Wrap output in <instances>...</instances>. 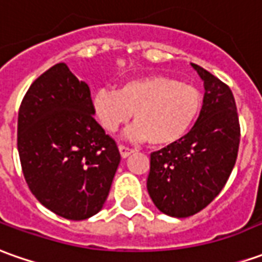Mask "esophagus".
Masks as SVG:
<instances>
[{"instance_id":"34e87169","label":"esophagus","mask_w":262,"mask_h":262,"mask_svg":"<svg viewBox=\"0 0 262 262\" xmlns=\"http://www.w3.org/2000/svg\"><path fill=\"white\" fill-rule=\"evenodd\" d=\"M119 152H120V156L124 159V158H127V156H130V155L133 154V149L127 147V146L120 145L119 146Z\"/></svg>"}]
</instances>
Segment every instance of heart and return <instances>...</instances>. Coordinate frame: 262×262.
I'll list each match as a JSON object with an SVG mask.
<instances>
[{"mask_svg":"<svg viewBox=\"0 0 262 262\" xmlns=\"http://www.w3.org/2000/svg\"><path fill=\"white\" fill-rule=\"evenodd\" d=\"M92 104L108 133H116L133 113L136 122L126 130V138L169 146L185 138L198 122L204 97L195 86L168 76H145L124 81L116 92L97 90Z\"/></svg>","mask_w":262,"mask_h":262,"instance_id":"1","label":"heart"}]
</instances>
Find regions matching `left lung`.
<instances>
[{"mask_svg": "<svg viewBox=\"0 0 262 262\" xmlns=\"http://www.w3.org/2000/svg\"><path fill=\"white\" fill-rule=\"evenodd\" d=\"M205 96L191 132L150 154L147 192L155 206L173 218H186L209 205L234 169L239 146L235 99L227 84L198 64Z\"/></svg>", "mask_w": 262, "mask_h": 262, "instance_id": "8db88e82", "label": "left lung"}]
</instances>
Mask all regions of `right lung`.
I'll return each mask as SVG.
<instances>
[{
    "instance_id": "add662e5",
    "label": "right lung",
    "mask_w": 262,
    "mask_h": 262,
    "mask_svg": "<svg viewBox=\"0 0 262 262\" xmlns=\"http://www.w3.org/2000/svg\"><path fill=\"white\" fill-rule=\"evenodd\" d=\"M93 116L90 89L66 63L42 73L19 106L17 146L27 185L66 220L100 211L120 163L115 140Z\"/></svg>"
}]
</instances>
